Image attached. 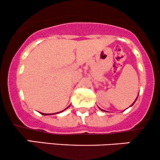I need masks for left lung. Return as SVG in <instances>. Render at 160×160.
<instances>
[{"label": "left lung", "instance_id": "8db88e82", "mask_svg": "<svg viewBox=\"0 0 160 160\" xmlns=\"http://www.w3.org/2000/svg\"><path fill=\"white\" fill-rule=\"evenodd\" d=\"M136 100H137V99H136ZM136 100H135V101H136ZM135 101H134V102H135ZM134 102H133V104H132V105H133V104H134ZM132 105H131V106H132ZM101 111H104V110H101Z\"/></svg>", "mask_w": 160, "mask_h": 160}]
</instances>
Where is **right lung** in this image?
<instances>
[{"label": "right lung", "instance_id": "right-lung-1", "mask_svg": "<svg viewBox=\"0 0 160 160\" xmlns=\"http://www.w3.org/2000/svg\"><path fill=\"white\" fill-rule=\"evenodd\" d=\"M65 110H66V109H65ZM62 111H60V112H62ZM60 112H57V113H55V114H58V113H60ZM41 114H43V115H49V114H43V113H41Z\"/></svg>", "mask_w": 160, "mask_h": 160}]
</instances>
